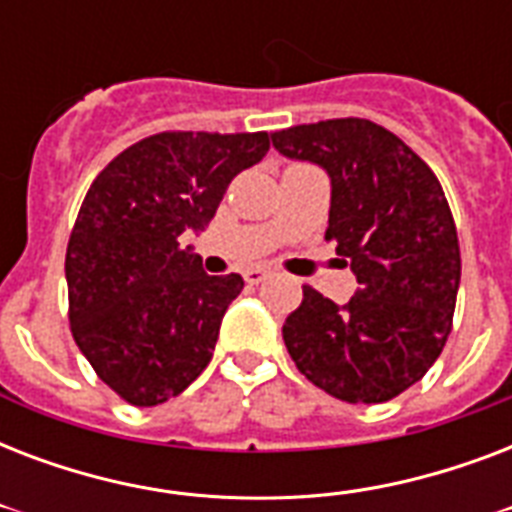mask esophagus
Here are the masks:
<instances>
[{"instance_id":"34e87169","label":"esophagus","mask_w":512,"mask_h":512,"mask_svg":"<svg viewBox=\"0 0 512 512\" xmlns=\"http://www.w3.org/2000/svg\"><path fill=\"white\" fill-rule=\"evenodd\" d=\"M268 276H271V271H268L265 265H255V268H247V271H244L247 284H260V281H265Z\"/></svg>"}]
</instances>
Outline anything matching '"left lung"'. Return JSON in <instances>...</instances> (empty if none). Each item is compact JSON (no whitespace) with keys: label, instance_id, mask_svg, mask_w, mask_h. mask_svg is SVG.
<instances>
[{"label":"left lung","instance_id":"left-lung-1","mask_svg":"<svg viewBox=\"0 0 512 512\" xmlns=\"http://www.w3.org/2000/svg\"><path fill=\"white\" fill-rule=\"evenodd\" d=\"M271 140L279 154L327 170L324 239L358 281L345 305L303 287L281 329L289 356L340 401H390L425 377L452 332L462 265L444 188L404 140L369 119L300 124Z\"/></svg>","mask_w":512,"mask_h":512}]
</instances>
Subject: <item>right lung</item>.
<instances>
[{
	"mask_svg": "<svg viewBox=\"0 0 512 512\" xmlns=\"http://www.w3.org/2000/svg\"><path fill=\"white\" fill-rule=\"evenodd\" d=\"M268 148V132H159L92 180L66 249L68 321L127 404H164L207 369L244 279L207 276L180 236L204 231L228 183Z\"/></svg>",
	"mask_w": 512,
	"mask_h": 512,
	"instance_id": "obj_1",
	"label": "right lung"
}]
</instances>
